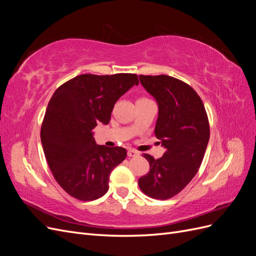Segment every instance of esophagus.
<instances>
[{"label":"esophagus","instance_id":"34e87169","mask_svg":"<svg viewBox=\"0 0 256 256\" xmlns=\"http://www.w3.org/2000/svg\"><path fill=\"white\" fill-rule=\"evenodd\" d=\"M127 154H128L129 157H136V156H138V152L136 150H128Z\"/></svg>","mask_w":256,"mask_h":256}]
</instances>
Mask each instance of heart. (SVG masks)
I'll use <instances>...</instances> for the list:
<instances>
[{
    "label": "heart",
    "instance_id": "obj_1",
    "mask_svg": "<svg viewBox=\"0 0 256 256\" xmlns=\"http://www.w3.org/2000/svg\"><path fill=\"white\" fill-rule=\"evenodd\" d=\"M140 99H146V98H140Z\"/></svg>",
    "mask_w": 256,
    "mask_h": 256
}]
</instances>
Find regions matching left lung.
Listing matches in <instances>:
<instances>
[{
	"instance_id": "obj_1",
	"label": "left lung",
	"mask_w": 256,
	"mask_h": 256,
	"mask_svg": "<svg viewBox=\"0 0 256 256\" xmlns=\"http://www.w3.org/2000/svg\"><path fill=\"white\" fill-rule=\"evenodd\" d=\"M138 78L158 104L154 134L166 148L159 159L143 154L150 172L138 180V187L152 198L168 200L192 180L202 164L209 141L207 113L189 84L166 74Z\"/></svg>"
}]
</instances>
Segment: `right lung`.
I'll return each mask as SVG.
<instances>
[{
    "instance_id": "add662e5",
    "label": "right lung",
    "mask_w": 256,
    "mask_h": 256,
    "mask_svg": "<svg viewBox=\"0 0 256 256\" xmlns=\"http://www.w3.org/2000/svg\"><path fill=\"white\" fill-rule=\"evenodd\" d=\"M138 84L134 74H85L54 92L40 138L51 172L69 196L92 200L109 190L110 174L127 152L120 146L97 145L92 130L99 122L108 125L115 102Z\"/></svg>"
}]
</instances>
